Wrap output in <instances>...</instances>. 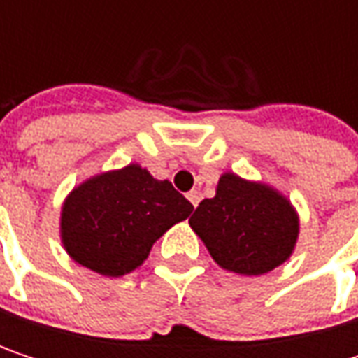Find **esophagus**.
<instances>
[{
    "label": "esophagus",
    "mask_w": 358,
    "mask_h": 358,
    "mask_svg": "<svg viewBox=\"0 0 358 358\" xmlns=\"http://www.w3.org/2000/svg\"><path fill=\"white\" fill-rule=\"evenodd\" d=\"M186 196H188V201L192 203V207H196V205H199V199H201V196H199V192H196V190H190Z\"/></svg>",
    "instance_id": "obj_1"
}]
</instances>
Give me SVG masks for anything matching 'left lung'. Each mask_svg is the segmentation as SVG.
<instances>
[{
	"instance_id": "obj_1",
	"label": "left lung",
	"mask_w": 358,
	"mask_h": 358,
	"mask_svg": "<svg viewBox=\"0 0 358 358\" xmlns=\"http://www.w3.org/2000/svg\"><path fill=\"white\" fill-rule=\"evenodd\" d=\"M213 261L241 275L282 265L299 238V215L275 188L226 172L213 199H203L188 220Z\"/></svg>"
}]
</instances>
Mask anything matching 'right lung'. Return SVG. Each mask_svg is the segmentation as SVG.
Returning a JSON list of instances; mask_svg holds the SVG:
<instances>
[{"label": "right lung", "instance_id": "obj_1", "mask_svg": "<svg viewBox=\"0 0 358 358\" xmlns=\"http://www.w3.org/2000/svg\"><path fill=\"white\" fill-rule=\"evenodd\" d=\"M190 211L172 182L130 164L85 180L66 196L62 243L83 267L120 278L143 265L153 243Z\"/></svg>", "mask_w": 358, "mask_h": 358}]
</instances>
